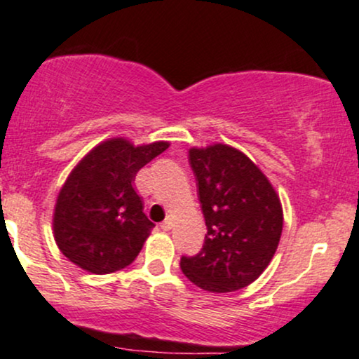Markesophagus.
I'll use <instances>...</instances> for the list:
<instances>
[{
    "mask_svg": "<svg viewBox=\"0 0 359 359\" xmlns=\"http://www.w3.org/2000/svg\"><path fill=\"white\" fill-rule=\"evenodd\" d=\"M161 229L166 230V231L172 229V218L171 217H166V220L161 223Z\"/></svg>",
    "mask_w": 359,
    "mask_h": 359,
    "instance_id": "esophagus-1",
    "label": "esophagus"
}]
</instances>
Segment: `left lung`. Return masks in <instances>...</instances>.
I'll list each match as a JSON object with an SVG mask.
<instances>
[{
    "instance_id": "obj_1",
    "label": "left lung",
    "mask_w": 359,
    "mask_h": 359,
    "mask_svg": "<svg viewBox=\"0 0 359 359\" xmlns=\"http://www.w3.org/2000/svg\"><path fill=\"white\" fill-rule=\"evenodd\" d=\"M205 215L203 248L181 257L180 267L198 287L231 292L247 287L271 264L282 233L276 189L245 154L225 144L189 149Z\"/></svg>"
}]
</instances>
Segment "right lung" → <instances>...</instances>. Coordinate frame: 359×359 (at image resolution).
I'll return each mask as SVG.
<instances>
[{"label":"right lung","instance_id":"right-lung-1","mask_svg":"<svg viewBox=\"0 0 359 359\" xmlns=\"http://www.w3.org/2000/svg\"><path fill=\"white\" fill-rule=\"evenodd\" d=\"M168 146L134 147L111 139L70 172L53 215L55 242L70 262L92 273H111L136 260L154 223L142 212L133 181Z\"/></svg>","mask_w":359,"mask_h":359}]
</instances>
